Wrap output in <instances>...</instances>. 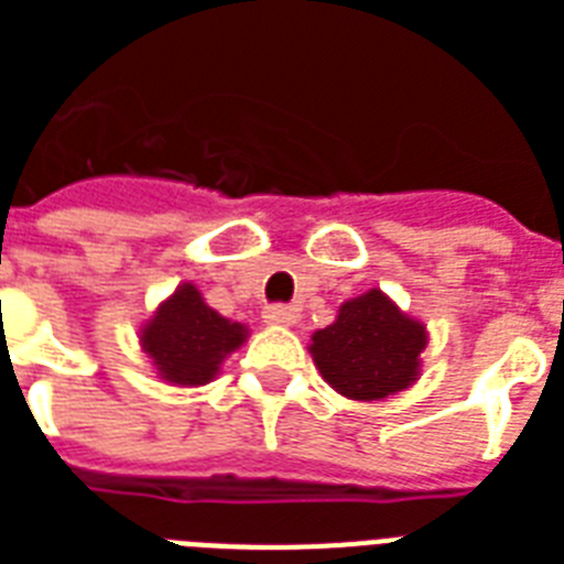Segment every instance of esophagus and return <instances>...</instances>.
Masks as SVG:
<instances>
[{
    "instance_id": "1",
    "label": "esophagus",
    "mask_w": 564,
    "mask_h": 564,
    "mask_svg": "<svg viewBox=\"0 0 564 564\" xmlns=\"http://www.w3.org/2000/svg\"><path fill=\"white\" fill-rule=\"evenodd\" d=\"M263 318L269 325H295L299 322V310L290 307V304H269L263 310Z\"/></svg>"
}]
</instances>
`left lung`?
Instances as JSON below:
<instances>
[{
  "instance_id": "8db88e82",
  "label": "left lung",
  "mask_w": 564,
  "mask_h": 564,
  "mask_svg": "<svg viewBox=\"0 0 564 564\" xmlns=\"http://www.w3.org/2000/svg\"><path fill=\"white\" fill-rule=\"evenodd\" d=\"M427 334L371 290L345 301L334 325L313 334L310 354L336 392L354 401H377L394 394L419 377V354Z\"/></svg>"
}]
</instances>
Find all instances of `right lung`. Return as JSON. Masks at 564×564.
<instances>
[{
	"label": "right lung",
	"instance_id": "add662e5",
	"mask_svg": "<svg viewBox=\"0 0 564 564\" xmlns=\"http://www.w3.org/2000/svg\"><path fill=\"white\" fill-rule=\"evenodd\" d=\"M140 339L163 380L202 386L216 377L234 348L246 343V327L219 316L204 304L193 283H184L170 301H163Z\"/></svg>",
	"mask_w": 564,
	"mask_h": 564
}]
</instances>
